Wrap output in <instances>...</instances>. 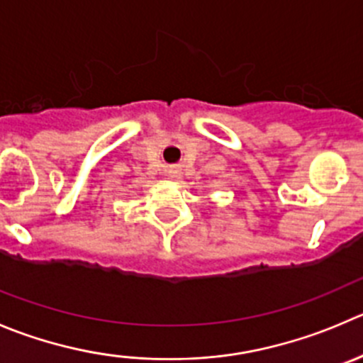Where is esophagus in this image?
Here are the masks:
<instances>
[{"instance_id":"obj_1","label":"esophagus","mask_w":363,"mask_h":363,"mask_svg":"<svg viewBox=\"0 0 363 363\" xmlns=\"http://www.w3.org/2000/svg\"><path fill=\"white\" fill-rule=\"evenodd\" d=\"M164 174H167L168 179H177L179 175H181V172H179V168L172 167V168H167V172H164Z\"/></svg>"}]
</instances>
